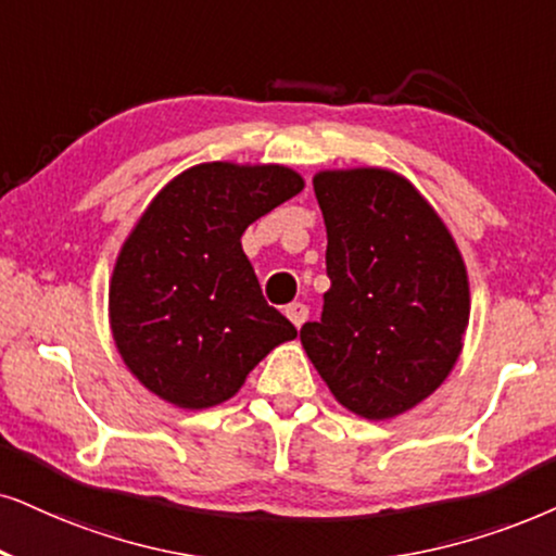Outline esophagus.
Instances as JSON below:
<instances>
[{
	"label": "esophagus",
	"mask_w": 556,
	"mask_h": 556,
	"mask_svg": "<svg viewBox=\"0 0 556 556\" xmlns=\"http://www.w3.org/2000/svg\"><path fill=\"white\" fill-rule=\"evenodd\" d=\"M285 315L292 320L294 328H300L302 323L307 320V315H311V311H307V305H302V302H290V305L285 307Z\"/></svg>",
	"instance_id": "esophagus-1"
}]
</instances>
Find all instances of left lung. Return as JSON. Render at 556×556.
Wrapping results in <instances>:
<instances>
[{"label": "left lung", "mask_w": 556, "mask_h": 556, "mask_svg": "<svg viewBox=\"0 0 556 556\" xmlns=\"http://www.w3.org/2000/svg\"><path fill=\"white\" fill-rule=\"evenodd\" d=\"M313 187L330 290L300 341L343 407L395 418L459 359L469 323L465 262L435 210L395 172H320Z\"/></svg>", "instance_id": "left-lung-1"}]
</instances>
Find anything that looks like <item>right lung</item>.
Listing matches in <instances>:
<instances>
[{
  "label": "right lung",
  "instance_id": "obj_1",
  "mask_svg": "<svg viewBox=\"0 0 556 556\" xmlns=\"http://www.w3.org/2000/svg\"><path fill=\"white\" fill-rule=\"evenodd\" d=\"M302 187L287 166L213 161L153 197L110 282L115 346L153 395L187 410L226 403L274 346L298 336L266 305L241 236Z\"/></svg>",
  "mask_w": 556,
  "mask_h": 556
}]
</instances>
